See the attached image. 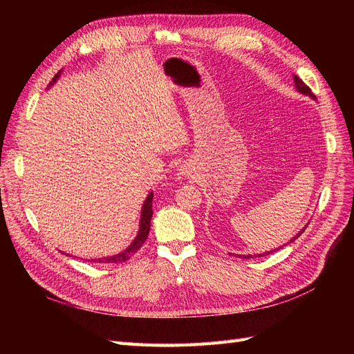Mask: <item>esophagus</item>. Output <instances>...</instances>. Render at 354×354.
Masks as SVG:
<instances>
[{"label":"esophagus","mask_w":354,"mask_h":354,"mask_svg":"<svg viewBox=\"0 0 354 354\" xmlns=\"http://www.w3.org/2000/svg\"><path fill=\"white\" fill-rule=\"evenodd\" d=\"M183 173H185V171H183Z\"/></svg>","instance_id":"esophagus-1"}]
</instances>
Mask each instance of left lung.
<instances>
[{"label":"left lung","mask_w":354,"mask_h":354,"mask_svg":"<svg viewBox=\"0 0 354 354\" xmlns=\"http://www.w3.org/2000/svg\"><path fill=\"white\" fill-rule=\"evenodd\" d=\"M294 82H295V88H297V91L298 93H301V94H306V95H308V97H312V99H315L316 100V97H315V95H313V93H312V90H310L308 87H307V85L301 81V80H299L298 77H297V75H294ZM307 226H308V224H307ZM306 226V227H307ZM306 227H303L301 229V232H298L297 234H295V236L291 239V241H289V243H291V242H294L298 236H299V234H301L304 230H306ZM281 248H282V246H281ZM276 250H279V248H276ZM276 250H272V251H267V252H263V254H257V255H259V257H263V255H267V254H270V252H273V251H276ZM241 257V259H254V257L252 255H239Z\"/></svg>","instance_id":"left-lung-1"}]
</instances>
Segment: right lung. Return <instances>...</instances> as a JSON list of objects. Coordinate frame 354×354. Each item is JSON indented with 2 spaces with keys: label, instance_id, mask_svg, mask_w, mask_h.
I'll use <instances>...</instances> for the list:
<instances>
[{
  "label": "right lung",
  "instance_id": "add662e5",
  "mask_svg": "<svg viewBox=\"0 0 354 354\" xmlns=\"http://www.w3.org/2000/svg\"><path fill=\"white\" fill-rule=\"evenodd\" d=\"M62 75V71L57 72V75L55 78L51 80L50 85L55 84ZM48 85V87H50ZM152 199H153V192L147 195L143 207H142V216H140V224H138V232H137V236L134 238V241L128 245V248H125L122 252L120 254H115L111 257H103V259H94V260H85V261H95V263H113V264H120V263H125L127 260H130L131 257L140 250V246L145 243V241L147 239V234H149V229H151V220H152ZM69 255V254H66Z\"/></svg>",
  "mask_w": 354,
  "mask_h": 354
}]
</instances>
